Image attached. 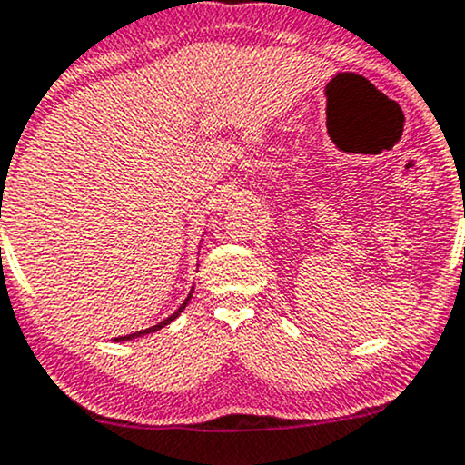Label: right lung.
<instances>
[{"mask_svg":"<svg viewBox=\"0 0 465 465\" xmlns=\"http://www.w3.org/2000/svg\"><path fill=\"white\" fill-rule=\"evenodd\" d=\"M192 295H193V286H192V291H189V295L185 297V302L181 303L179 306V311H174L170 314L168 319H163L162 323H157V325H153V328H146V330H140V331H134V334H127V336H118V338H114V341L116 342H124V341H134V338H140V336H146V334H153V331H159L162 328H165V325H170L172 321H174L176 317H179V314L185 311V306L189 303V300H192Z\"/></svg>","mask_w":465,"mask_h":465,"instance_id":"right-lung-1","label":"right lung"}]
</instances>
